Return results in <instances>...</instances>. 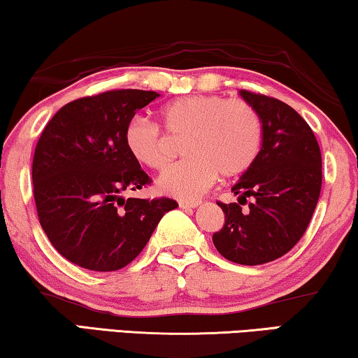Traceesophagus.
<instances>
[{
    "instance_id": "1",
    "label": "esophagus",
    "mask_w": 358,
    "mask_h": 358,
    "mask_svg": "<svg viewBox=\"0 0 358 358\" xmlns=\"http://www.w3.org/2000/svg\"><path fill=\"white\" fill-rule=\"evenodd\" d=\"M199 205H200L199 200H179L180 208H195V206Z\"/></svg>"
}]
</instances>
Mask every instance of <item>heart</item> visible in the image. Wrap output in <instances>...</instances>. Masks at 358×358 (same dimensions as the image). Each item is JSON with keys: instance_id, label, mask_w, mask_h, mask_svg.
<instances>
[{"instance_id": "obj_1", "label": "heart", "mask_w": 358, "mask_h": 358, "mask_svg": "<svg viewBox=\"0 0 358 358\" xmlns=\"http://www.w3.org/2000/svg\"><path fill=\"white\" fill-rule=\"evenodd\" d=\"M164 132L136 116L124 129V145L137 163L150 169H166L174 142L184 141L182 164L158 179V187L179 196H195L221 178H236L252 166L262 145V119L241 98L187 95L159 108Z\"/></svg>"}]
</instances>
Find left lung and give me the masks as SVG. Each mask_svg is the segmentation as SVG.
<instances>
[{"instance_id": "8db88e82", "label": "left lung", "mask_w": 358, "mask_h": 358, "mask_svg": "<svg viewBox=\"0 0 358 358\" xmlns=\"http://www.w3.org/2000/svg\"><path fill=\"white\" fill-rule=\"evenodd\" d=\"M241 95L260 115L263 142L255 162L232 187L239 203L217 201L224 226L213 234V243L226 260L255 266L286 255L307 231L320 199L321 152L294 108L262 93L241 90ZM242 204L248 205L245 210Z\"/></svg>"}]
</instances>
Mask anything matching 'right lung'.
I'll use <instances>...</instances> for the list:
<instances>
[{
    "instance_id": "1",
    "label": "right lung",
    "mask_w": 358,
    "mask_h": 358,
    "mask_svg": "<svg viewBox=\"0 0 358 358\" xmlns=\"http://www.w3.org/2000/svg\"><path fill=\"white\" fill-rule=\"evenodd\" d=\"M157 92L108 90L67 103L50 119L32 163L40 224L66 260L92 271H116L143 250L178 201L122 199L152 179L129 155L124 129Z\"/></svg>"
}]
</instances>
